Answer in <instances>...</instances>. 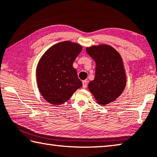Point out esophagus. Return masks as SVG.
I'll list each match as a JSON object with an SVG mask.
<instances>
[{
    "label": "esophagus",
    "mask_w": 157,
    "mask_h": 157,
    "mask_svg": "<svg viewBox=\"0 0 157 157\" xmlns=\"http://www.w3.org/2000/svg\"><path fill=\"white\" fill-rule=\"evenodd\" d=\"M86 86H87V81H86V80L82 81V87L84 89H85Z\"/></svg>",
    "instance_id": "obj_1"
}]
</instances>
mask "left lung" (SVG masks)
I'll return each mask as SVG.
<instances>
[{
  "mask_svg": "<svg viewBox=\"0 0 157 157\" xmlns=\"http://www.w3.org/2000/svg\"><path fill=\"white\" fill-rule=\"evenodd\" d=\"M86 50L96 62L95 78L88 87L99 104L106 105L116 100L125 88L122 59L113 47L106 44L92 46Z\"/></svg>",
  "mask_w": 157,
  "mask_h": 157,
  "instance_id": "1",
  "label": "left lung"
}]
</instances>
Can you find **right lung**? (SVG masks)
<instances>
[{
	"mask_svg": "<svg viewBox=\"0 0 157 157\" xmlns=\"http://www.w3.org/2000/svg\"><path fill=\"white\" fill-rule=\"evenodd\" d=\"M82 51L78 44L64 41L45 52L37 66V82L42 96L49 103H65L82 86L73 63Z\"/></svg>",
	"mask_w": 157,
	"mask_h": 157,
	"instance_id": "add662e5",
	"label": "right lung"
}]
</instances>
